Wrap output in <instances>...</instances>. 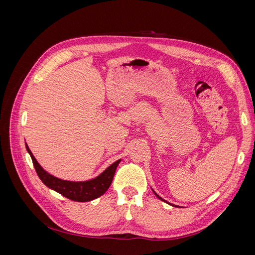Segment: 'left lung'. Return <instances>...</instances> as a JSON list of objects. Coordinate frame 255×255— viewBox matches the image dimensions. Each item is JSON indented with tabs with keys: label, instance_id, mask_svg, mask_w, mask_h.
<instances>
[{
	"label": "left lung",
	"instance_id": "obj_1",
	"mask_svg": "<svg viewBox=\"0 0 255 255\" xmlns=\"http://www.w3.org/2000/svg\"><path fill=\"white\" fill-rule=\"evenodd\" d=\"M152 191H153V194H154V195H155V196H156V197H157V198H158L159 200H161V201H164V202H166L167 204H169V205H171V206H173V207H179V206H177V205H174V204H171V203H168V202L166 201V200H164L163 198H161V197H159V196H158V195L156 194V192H155V191H154L153 189H152Z\"/></svg>",
	"mask_w": 255,
	"mask_h": 255
}]
</instances>
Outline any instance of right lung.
I'll return each mask as SVG.
<instances>
[{"instance_id":"right-lung-1","label":"right lung","mask_w":255,"mask_h":255,"mask_svg":"<svg viewBox=\"0 0 255 255\" xmlns=\"http://www.w3.org/2000/svg\"><path fill=\"white\" fill-rule=\"evenodd\" d=\"M25 148L30 155V158L33 160V164L38 176H39V179L45 186L58 192L61 196L76 202L92 201V200L104 195L107 189L110 188L114 179L116 169H117L121 161V159L116 160L115 163H113L110 167H107L102 173H100L98 176L94 177V179L79 182L67 181L58 179V177L45 171L33 155V153L29 150L26 142Z\"/></svg>"}]
</instances>
